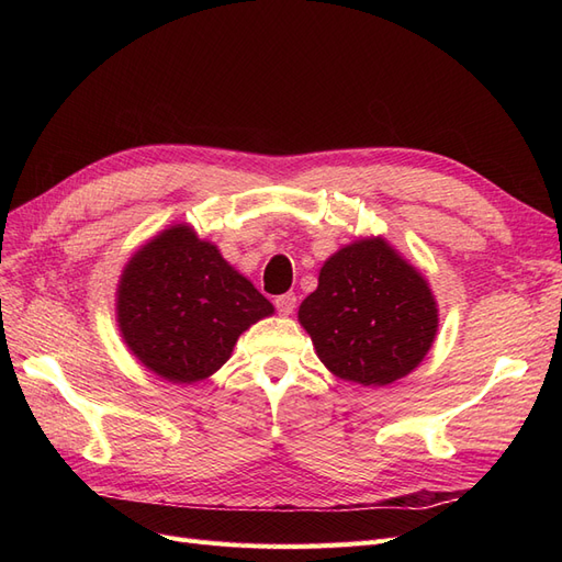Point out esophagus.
<instances>
[{
    "label": "esophagus",
    "instance_id": "obj_1",
    "mask_svg": "<svg viewBox=\"0 0 562 562\" xmlns=\"http://www.w3.org/2000/svg\"><path fill=\"white\" fill-rule=\"evenodd\" d=\"M274 304H277V312H279L281 316H291V314L295 312L297 297H295L293 293H285V295H279V297L274 300Z\"/></svg>",
    "mask_w": 562,
    "mask_h": 562
}]
</instances>
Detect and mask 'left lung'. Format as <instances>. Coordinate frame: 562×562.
Masks as SVG:
<instances>
[{"mask_svg":"<svg viewBox=\"0 0 562 562\" xmlns=\"http://www.w3.org/2000/svg\"><path fill=\"white\" fill-rule=\"evenodd\" d=\"M297 318L321 363L363 386H386L413 372L438 330L427 279L382 236L330 255Z\"/></svg>","mask_w":562,"mask_h":562,"instance_id":"obj_1","label":"left lung"}]
</instances>
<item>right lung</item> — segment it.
Returning <instances> with one entry per match:
<instances>
[{"label": "right lung", "mask_w": 562, "mask_h": 562, "mask_svg": "<svg viewBox=\"0 0 562 562\" xmlns=\"http://www.w3.org/2000/svg\"><path fill=\"white\" fill-rule=\"evenodd\" d=\"M271 302L190 225H173L133 255L116 288V323L131 353L173 384L211 378Z\"/></svg>", "instance_id": "1"}]
</instances>
